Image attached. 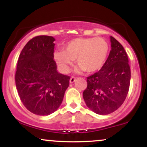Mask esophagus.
Here are the masks:
<instances>
[{
    "label": "esophagus",
    "mask_w": 147,
    "mask_h": 147,
    "mask_svg": "<svg viewBox=\"0 0 147 147\" xmlns=\"http://www.w3.org/2000/svg\"><path fill=\"white\" fill-rule=\"evenodd\" d=\"M75 80H76V77H72L71 78H70V82L71 84H72V83H74V82H75Z\"/></svg>",
    "instance_id": "esophagus-1"
}]
</instances>
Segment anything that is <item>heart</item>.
<instances>
[{"label":"heart","mask_w":147,"mask_h":147,"mask_svg":"<svg viewBox=\"0 0 147 147\" xmlns=\"http://www.w3.org/2000/svg\"><path fill=\"white\" fill-rule=\"evenodd\" d=\"M109 52V43L102 37L77 38L69 41L63 51L55 52L54 58L65 73L69 72L75 59L79 70L92 73L102 68Z\"/></svg>","instance_id":"1"}]
</instances>
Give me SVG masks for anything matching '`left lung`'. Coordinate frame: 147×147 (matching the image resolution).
Here are the masks:
<instances>
[{
  "instance_id": "obj_1",
  "label": "left lung",
  "mask_w": 147,
  "mask_h": 147,
  "mask_svg": "<svg viewBox=\"0 0 147 147\" xmlns=\"http://www.w3.org/2000/svg\"><path fill=\"white\" fill-rule=\"evenodd\" d=\"M111 50L97 72L87 77L83 92L86 104L99 115H108L119 109L126 99L131 81L128 55L119 41L111 36Z\"/></svg>"
}]
</instances>
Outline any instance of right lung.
Masks as SVG:
<instances>
[{
  "label": "right lung",
  "instance_id": "add662e5",
  "mask_svg": "<svg viewBox=\"0 0 147 147\" xmlns=\"http://www.w3.org/2000/svg\"><path fill=\"white\" fill-rule=\"evenodd\" d=\"M55 38L37 36L25 45L18 57L15 82L25 107L34 114L48 115L63 101L70 77L59 73L54 60Z\"/></svg>",
  "mask_w": 147,
  "mask_h": 147
}]
</instances>
